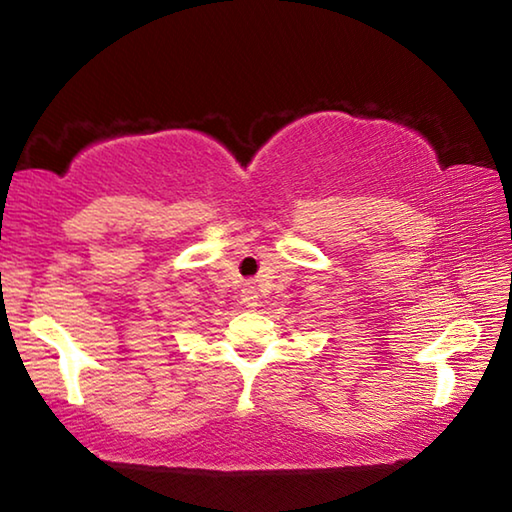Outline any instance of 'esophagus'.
Instances as JSON below:
<instances>
[{"instance_id": "esophagus-1", "label": "esophagus", "mask_w": 512, "mask_h": 512, "mask_svg": "<svg viewBox=\"0 0 512 512\" xmlns=\"http://www.w3.org/2000/svg\"><path fill=\"white\" fill-rule=\"evenodd\" d=\"M246 305H257V293L255 291H246Z\"/></svg>"}]
</instances>
